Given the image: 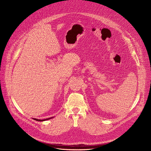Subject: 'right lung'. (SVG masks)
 Wrapping results in <instances>:
<instances>
[{
	"label": "right lung",
	"instance_id": "obj_1",
	"mask_svg": "<svg viewBox=\"0 0 151 151\" xmlns=\"http://www.w3.org/2000/svg\"><path fill=\"white\" fill-rule=\"evenodd\" d=\"M51 118H52V117H50V118H48V119H43V120H41V119H34V120H35V121H46V120L50 119H51Z\"/></svg>",
	"mask_w": 151,
	"mask_h": 151
}]
</instances>
